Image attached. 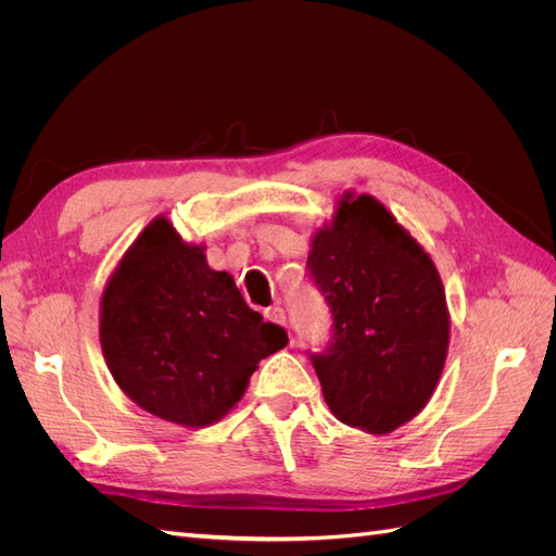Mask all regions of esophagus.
<instances>
[{"label": "esophagus", "mask_w": 556, "mask_h": 556, "mask_svg": "<svg viewBox=\"0 0 556 556\" xmlns=\"http://www.w3.org/2000/svg\"><path fill=\"white\" fill-rule=\"evenodd\" d=\"M264 317L268 319V323H274V325H282V327H285V311H282L280 306H271V308H266V311H264Z\"/></svg>", "instance_id": "1"}]
</instances>
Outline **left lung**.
Listing matches in <instances>:
<instances>
[{"mask_svg":"<svg viewBox=\"0 0 556 556\" xmlns=\"http://www.w3.org/2000/svg\"><path fill=\"white\" fill-rule=\"evenodd\" d=\"M308 274L325 294L333 336L311 362L331 413L366 433H390L427 406L450 341L435 264L371 194L341 199L313 237Z\"/></svg>","mask_w":556,"mask_h":556,"instance_id":"left-lung-1","label":"left lung"}]
</instances>
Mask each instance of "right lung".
Instances as JSON below:
<instances>
[{
	"mask_svg": "<svg viewBox=\"0 0 556 556\" xmlns=\"http://www.w3.org/2000/svg\"><path fill=\"white\" fill-rule=\"evenodd\" d=\"M99 341L137 406L201 429L237 406L260 359L288 345V333L245 304L227 271H213L204 245L155 217L109 278Z\"/></svg>",
	"mask_w": 556,
	"mask_h": 556,
	"instance_id": "1",
	"label": "right lung"
}]
</instances>
